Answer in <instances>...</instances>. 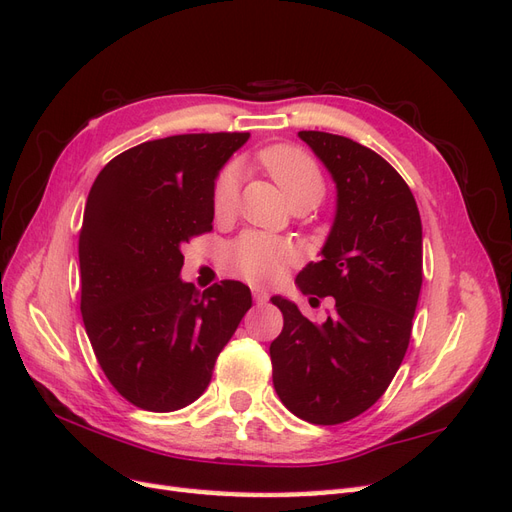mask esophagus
<instances>
[{
  "label": "esophagus",
  "mask_w": 512,
  "mask_h": 512,
  "mask_svg": "<svg viewBox=\"0 0 512 512\" xmlns=\"http://www.w3.org/2000/svg\"><path fill=\"white\" fill-rule=\"evenodd\" d=\"M252 294H254V301H256L258 305H262V303H267V301H269V292H267L265 288L254 286V288H252Z\"/></svg>",
  "instance_id": "esophagus-1"
}]
</instances>
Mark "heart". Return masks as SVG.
Listing matches in <instances>:
<instances>
[{
  "mask_svg": "<svg viewBox=\"0 0 512 512\" xmlns=\"http://www.w3.org/2000/svg\"><path fill=\"white\" fill-rule=\"evenodd\" d=\"M260 166L277 183L292 205L314 207L324 196V175L318 162L309 153L292 145H273L258 153ZM239 194V175L235 168H226L213 183L211 209L218 220L235 211ZM228 260L247 282H273L294 260V250L282 241L260 232H247L228 247Z\"/></svg>",
  "mask_w": 512,
  "mask_h": 512,
  "instance_id": "1",
  "label": "heart"
}]
</instances>
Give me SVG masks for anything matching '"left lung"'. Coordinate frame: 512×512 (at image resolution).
I'll return each instance as SVG.
<instances>
[{"instance_id": "8db88e82", "label": "left lung", "mask_w": 512, "mask_h": 512, "mask_svg": "<svg viewBox=\"0 0 512 512\" xmlns=\"http://www.w3.org/2000/svg\"><path fill=\"white\" fill-rule=\"evenodd\" d=\"M299 138L331 173L337 207L320 260L294 282L333 297L335 312L314 324L292 301L271 299L284 314L269 348L273 386L294 416L337 425L374 406L404 361L423 284V226L408 183L376 151L329 132Z\"/></svg>"}]
</instances>
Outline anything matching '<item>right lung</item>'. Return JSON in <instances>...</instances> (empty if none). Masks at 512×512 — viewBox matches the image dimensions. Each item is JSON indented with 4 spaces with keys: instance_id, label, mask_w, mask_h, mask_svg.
Here are the masks:
<instances>
[{
    "instance_id": "obj_1",
    "label": "right lung",
    "mask_w": 512,
    "mask_h": 512,
    "mask_svg": "<svg viewBox=\"0 0 512 512\" xmlns=\"http://www.w3.org/2000/svg\"><path fill=\"white\" fill-rule=\"evenodd\" d=\"M247 132L179 134L119 153L91 185L79 235L81 314L117 393L149 412L190 406L252 307L245 284L183 282L181 247L213 226L211 192Z\"/></svg>"
}]
</instances>
